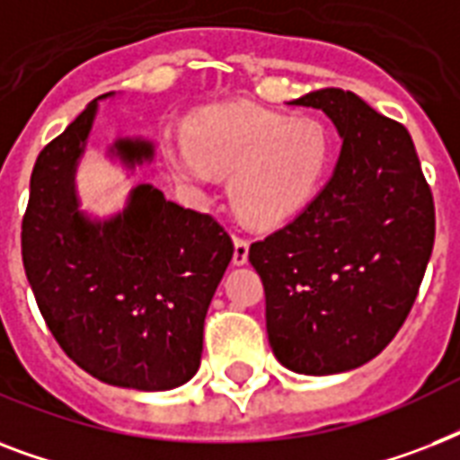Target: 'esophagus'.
<instances>
[{
    "label": "esophagus",
    "instance_id": "esophagus-1",
    "mask_svg": "<svg viewBox=\"0 0 460 460\" xmlns=\"http://www.w3.org/2000/svg\"><path fill=\"white\" fill-rule=\"evenodd\" d=\"M248 262V241L241 236H234V265L241 267Z\"/></svg>",
    "mask_w": 460,
    "mask_h": 460
}]
</instances>
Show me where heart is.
<instances>
[{
  "label": "heart",
  "instance_id": "heart-1",
  "mask_svg": "<svg viewBox=\"0 0 460 460\" xmlns=\"http://www.w3.org/2000/svg\"><path fill=\"white\" fill-rule=\"evenodd\" d=\"M162 157L195 198L229 173V200L252 226H279L310 205L334 162V138L320 119L288 117L258 104L198 111L188 136L166 131Z\"/></svg>",
  "mask_w": 460,
  "mask_h": 460
}]
</instances>
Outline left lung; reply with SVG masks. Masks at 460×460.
<instances>
[{
	"label": "left lung",
	"mask_w": 460,
	"mask_h": 460,
	"mask_svg": "<svg viewBox=\"0 0 460 460\" xmlns=\"http://www.w3.org/2000/svg\"><path fill=\"white\" fill-rule=\"evenodd\" d=\"M288 104L324 111L341 153L310 205L248 258L277 360L322 377L379 356L406 322L435 245V202L411 133L356 93L324 88Z\"/></svg>",
	"instance_id": "8db88e82"
}]
</instances>
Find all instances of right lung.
<instances>
[{
  "mask_svg": "<svg viewBox=\"0 0 460 460\" xmlns=\"http://www.w3.org/2000/svg\"><path fill=\"white\" fill-rule=\"evenodd\" d=\"M100 95L40 153L31 176L21 248L25 277L66 356L107 385L169 392L200 367L202 327L234 243L209 215L138 183L124 208L97 217L81 208L75 173ZM131 176L155 159L153 140L107 147Z\"/></svg>",
  "mask_w": 460,
  "mask_h": 460,
  "instance_id": "right-lung-1",
  "label": "right lung"
}]
</instances>
